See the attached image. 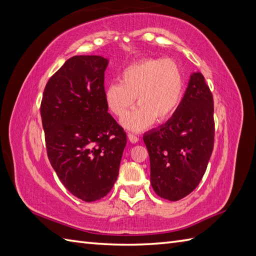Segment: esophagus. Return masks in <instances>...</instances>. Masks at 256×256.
Segmentation results:
<instances>
[{"instance_id": "obj_1", "label": "esophagus", "mask_w": 256, "mask_h": 256, "mask_svg": "<svg viewBox=\"0 0 256 256\" xmlns=\"http://www.w3.org/2000/svg\"><path fill=\"white\" fill-rule=\"evenodd\" d=\"M128 140H130V142H138L140 140V138H138V136L132 134V133H128Z\"/></svg>"}]
</instances>
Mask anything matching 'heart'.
Here are the masks:
<instances>
[{
  "label": "heart",
  "mask_w": 256,
  "mask_h": 256,
  "mask_svg": "<svg viewBox=\"0 0 256 256\" xmlns=\"http://www.w3.org/2000/svg\"><path fill=\"white\" fill-rule=\"evenodd\" d=\"M120 80L106 86V102L112 114L123 118L138 96L140 106L122 121L132 130L148 128L155 118L167 121L179 109L186 90L182 70L167 58H146L130 64L123 70Z\"/></svg>",
  "instance_id": "obj_1"
}]
</instances>
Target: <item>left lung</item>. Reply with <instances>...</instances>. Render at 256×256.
<instances>
[{"instance_id": "left-lung-1", "label": "left lung", "mask_w": 256, "mask_h": 256, "mask_svg": "<svg viewBox=\"0 0 256 256\" xmlns=\"http://www.w3.org/2000/svg\"><path fill=\"white\" fill-rule=\"evenodd\" d=\"M214 100L204 76L191 75L176 114L144 134L150 160V183L160 198L179 200L203 178L214 148Z\"/></svg>"}]
</instances>
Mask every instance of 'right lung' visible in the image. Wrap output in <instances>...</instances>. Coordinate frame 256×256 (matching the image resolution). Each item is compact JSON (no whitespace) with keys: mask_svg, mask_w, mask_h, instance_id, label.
<instances>
[{"mask_svg":"<svg viewBox=\"0 0 256 256\" xmlns=\"http://www.w3.org/2000/svg\"><path fill=\"white\" fill-rule=\"evenodd\" d=\"M106 66L99 56L68 58L48 80L41 100L48 158L68 191L85 202L111 191L126 145L106 102Z\"/></svg>","mask_w":256,"mask_h":256,"instance_id":"obj_1","label":"right lung"}]
</instances>
